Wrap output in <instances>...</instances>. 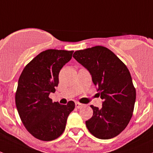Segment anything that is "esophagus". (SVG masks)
<instances>
[{"label": "esophagus", "instance_id": "esophagus-1", "mask_svg": "<svg viewBox=\"0 0 153 153\" xmlns=\"http://www.w3.org/2000/svg\"><path fill=\"white\" fill-rule=\"evenodd\" d=\"M83 104L82 103H80V102H75V107H76V108H81L83 107Z\"/></svg>", "mask_w": 153, "mask_h": 153}]
</instances>
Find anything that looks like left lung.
I'll return each mask as SVG.
<instances>
[{
    "label": "left lung",
    "instance_id": "1",
    "mask_svg": "<svg viewBox=\"0 0 153 153\" xmlns=\"http://www.w3.org/2000/svg\"><path fill=\"white\" fill-rule=\"evenodd\" d=\"M73 57L84 67L103 100L102 107L91 105L93 116L86 121L87 129L100 139L115 137L131 120L136 89L129 70L112 51L102 46L77 51Z\"/></svg>",
    "mask_w": 153,
    "mask_h": 153
}]
</instances>
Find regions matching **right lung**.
<instances>
[{"mask_svg":"<svg viewBox=\"0 0 153 153\" xmlns=\"http://www.w3.org/2000/svg\"><path fill=\"white\" fill-rule=\"evenodd\" d=\"M74 51L47 50L27 64L18 81L15 94L17 111L30 134L42 141L57 139L65 129L75 102H53L49 98L59 84V74L72 59Z\"/></svg>","mask_w":153,"mask_h":153,"instance_id":"right-lung-1","label":"right lung"}]
</instances>
